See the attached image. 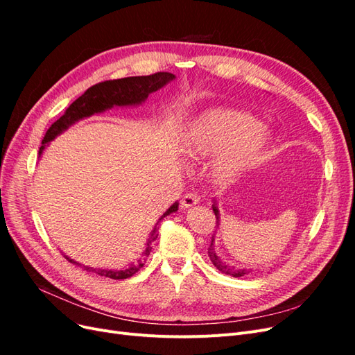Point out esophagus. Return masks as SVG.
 Listing matches in <instances>:
<instances>
[{
    "label": "esophagus",
    "instance_id": "34e87169",
    "mask_svg": "<svg viewBox=\"0 0 355 355\" xmlns=\"http://www.w3.org/2000/svg\"><path fill=\"white\" fill-rule=\"evenodd\" d=\"M200 202V197L196 194V192H188L180 200V206L184 209H189V207H194Z\"/></svg>",
    "mask_w": 355,
    "mask_h": 355
}]
</instances>
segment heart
I'll return each instance as SVG.
<instances>
[{"instance_id": "1", "label": "heart", "mask_w": 355, "mask_h": 355, "mask_svg": "<svg viewBox=\"0 0 355 355\" xmlns=\"http://www.w3.org/2000/svg\"><path fill=\"white\" fill-rule=\"evenodd\" d=\"M270 135L249 114L232 110H214L202 115L192 127L189 148L197 154L230 151L220 171L225 178L249 167L265 157Z\"/></svg>"}]
</instances>
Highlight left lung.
<instances>
[{
  "label": "left lung",
  "mask_w": 355,
  "mask_h": 355,
  "mask_svg": "<svg viewBox=\"0 0 355 355\" xmlns=\"http://www.w3.org/2000/svg\"><path fill=\"white\" fill-rule=\"evenodd\" d=\"M213 211H214V216H216V223H219V210H218V207H216V204H213ZM207 250H209V257H210L211 263H213L214 266H216L220 272L227 274V275H231V277H243V275H245V274L252 272L250 270H244V268H232V266L227 265L225 262H222V261L219 259V257L216 256V253H214L213 240H211L210 247H209Z\"/></svg>",
  "instance_id": "obj_1"
}]
</instances>
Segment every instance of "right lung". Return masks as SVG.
<instances>
[{
	"instance_id": "add662e5",
	"label": "right lung",
	"mask_w": 355,
	"mask_h": 355,
	"mask_svg": "<svg viewBox=\"0 0 355 355\" xmlns=\"http://www.w3.org/2000/svg\"><path fill=\"white\" fill-rule=\"evenodd\" d=\"M173 78H175V75L170 72H155L151 75H145V77H127V78H120V80H108V81H102V83L92 85V87L85 90L84 94H81L77 101H73L68 106L65 114H63L58 121H55L49 127V130L46 132L44 139H42V142H41L42 145L40 148V155L42 154V151H44L47 142L53 141V139H55L59 133L67 130V128L71 124H73L75 121L81 120V118H84V116H90L96 112H102L105 110L112 108L114 105L123 106V105L141 103L148 98L149 93L157 92L158 89L163 87L164 84H167ZM176 210H178V202H175L173 206H171L163 214V216L159 218V222H161V219L166 218L167 214L173 213ZM157 237H158V230L155 227L151 234V237H149L148 247L144 253V257H141V259L137 261V263H133L120 271H114V270H93V271L102 277L112 278V280H124V278H130L137 271H141V268H144L148 256H149V252H151V245L149 244L155 241ZM68 261L72 262L71 259H68ZM85 270L89 271V270H92V268L85 266Z\"/></svg>"
}]
</instances>
